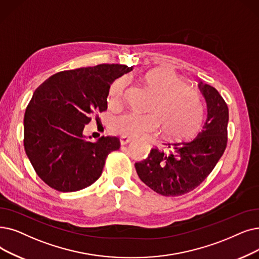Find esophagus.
<instances>
[{
	"label": "esophagus",
	"instance_id": "esophagus-1",
	"mask_svg": "<svg viewBox=\"0 0 259 259\" xmlns=\"http://www.w3.org/2000/svg\"><path fill=\"white\" fill-rule=\"evenodd\" d=\"M131 142H132V139H131V138L121 137V138L119 139V143H120L121 146H125V145H127V144H129V143H131Z\"/></svg>",
	"mask_w": 259,
	"mask_h": 259
}]
</instances>
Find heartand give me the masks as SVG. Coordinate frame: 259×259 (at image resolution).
Returning a JSON list of instances; mask_svg holds the SVG:
<instances>
[{
	"label": "heart",
	"mask_w": 259,
	"mask_h": 259,
	"mask_svg": "<svg viewBox=\"0 0 259 259\" xmlns=\"http://www.w3.org/2000/svg\"><path fill=\"white\" fill-rule=\"evenodd\" d=\"M145 83L154 94L148 113L125 112L114 118L112 131L120 137L139 139L156 133L162 122L166 134L176 139H186L200 127L204 107L197 91L167 69H154L145 75ZM127 79H116L109 90L108 104L112 107L121 102Z\"/></svg>",
	"instance_id": "heart-1"
}]
</instances>
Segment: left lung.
Segmentation results:
<instances>
[{
    "label": "left lung",
    "mask_w": 259,
    "mask_h": 259,
    "mask_svg": "<svg viewBox=\"0 0 259 259\" xmlns=\"http://www.w3.org/2000/svg\"><path fill=\"white\" fill-rule=\"evenodd\" d=\"M207 116L196 137L188 141L165 143L169 151L153 148L146 160L136 163L142 181L155 193L166 197L187 194L211 172L228 143L229 108L217 90L199 82Z\"/></svg>",
    "instance_id": "1"
}]
</instances>
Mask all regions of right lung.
I'll use <instances>...</instances> for the list:
<instances>
[{"label": "right lung", "mask_w": 259, "mask_h": 259, "mask_svg": "<svg viewBox=\"0 0 259 259\" xmlns=\"http://www.w3.org/2000/svg\"><path fill=\"white\" fill-rule=\"evenodd\" d=\"M122 64L62 71L33 93L24 114V148L42 181L63 193L92 185L108 154L119 149L115 137L87 141L83 128L94 113L107 110L110 84L132 71Z\"/></svg>", "instance_id": "obj_1"}]
</instances>
